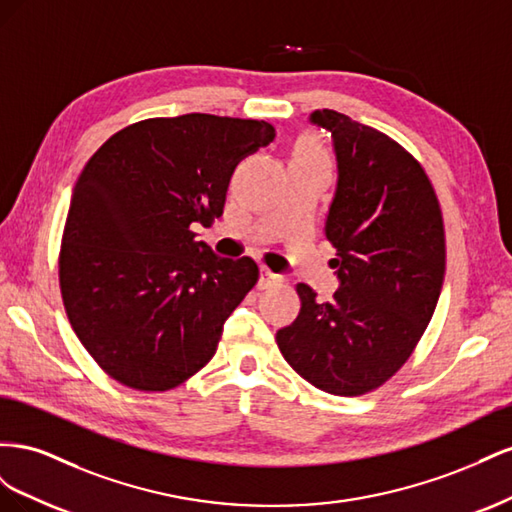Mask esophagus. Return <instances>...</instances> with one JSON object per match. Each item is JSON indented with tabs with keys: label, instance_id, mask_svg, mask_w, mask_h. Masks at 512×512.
Instances as JSON below:
<instances>
[{
	"label": "esophagus",
	"instance_id": "obj_1",
	"mask_svg": "<svg viewBox=\"0 0 512 512\" xmlns=\"http://www.w3.org/2000/svg\"><path fill=\"white\" fill-rule=\"evenodd\" d=\"M282 284V277L275 275L273 271L269 269H262L260 271V282H258V288L267 290V288H273V286H280Z\"/></svg>",
	"mask_w": 512,
	"mask_h": 512
}]
</instances>
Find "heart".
<instances>
[{"label":"heart","instance_id":"b5f03b06","mask_svg":"<svg viewBox=\"0 0 512 512\" xmlns=\"http://www.w3.org/2000/svg\"><path fill=\"white\" fill-rule=\"evenodd\" d=\"M301 151H303V153H307V156H314V158L324 160V158H322V151H320L316 145H305Z\"/></svg>","mask_w":512,"mask_h":512}]
</instances>
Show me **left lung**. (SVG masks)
I'll return each mask as SVG.
<instances>
[{"label":"left lung","mask_w":512,"mask_h":512,"mask_svg":"<svg viewBox=\"0 0 512 512\" xmlns=\"http://www.w3.org/2000/svg\"><path fill=\"white\" fill-rule=\"evenodd\" d=\"M339 181L327 218L342 288L320 303L297 284L301 314L275 335L286 363L316 389L359 397L408 363L436 312L446 241L436 190L408 149L384 132L322 108Z\"/></svg>","instance_id":"8db88e82"}]
</instances>
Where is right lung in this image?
Returning <instances> with one entry per match:
<instances>
[{"instance_id": "right-lung-1", "label": "right lung", "mask_w": 512, "mask_h": 512, "mask_svg": "<svg viewBox=\"0 0 512 512\" xmlns=\"http://www.w3.org/2000/svg\"><path fill=\"white\" fill-rule=\"evenodd\" d=\"M273 138L265 119L153 117L89 158L61 237L59 288L104 374L156 393L213 359L260 271L250 256H215L192 224L220 218L237 162Z\"/></svg>"}]
</instances>
